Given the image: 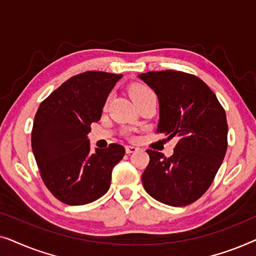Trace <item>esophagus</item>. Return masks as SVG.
Returning a JSON list of instances; mask_svg holds the SVG:
<instances>
[{"label": "esophagus", "instance_id": "34e87169", "mask_svg": "<svg viewBox=\"0 0 256 256\" xmlns=\"http://www.w3.org/2000/svg\"><path fill=\"white\" fill-rule=\"evenodd\" d=\"M138 150V146H126V152L127 154H132V152H136Z\"/></svg>", "mask_w": 256, "mask_h": 256}]
</instances>
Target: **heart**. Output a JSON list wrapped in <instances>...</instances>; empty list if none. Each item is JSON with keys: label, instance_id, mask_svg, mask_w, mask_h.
I'll list each match as a JSON object with an SVG mask.
<instances>
[{"label": "heart", "instance_id": "b5f03b06", "mask_svg": "<svg viewBox=\"0 0 256 256\" xmlns=\"http://www.w3.org/2000/svg\"><path fill=\"white\" fill-rule=\"evenodd\" d=\"M150 93H154V92L146 85H135L130 88V96L134 101H138V99L148 96Z\"/></svg>", "mask_w": 256, "mask_h": 256}]
</instances>
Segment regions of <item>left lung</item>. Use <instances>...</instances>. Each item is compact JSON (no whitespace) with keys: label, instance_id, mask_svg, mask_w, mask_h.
<instances>
[{"label":"left lung","instance_id":"8db88e82","mask_svg":"<svg viewBox=\"0 0 256 256\" xmlns=\"http://www.w3.org/2000/svg\"><path fill=\"white\" fill-rule=\"evenodd\" d=\"M158 98L157 132L177 138L174 155L146 150L144 190L163 204L186 206L212 184L227 150L226 113L216 94L198 76L172 71L138 76Z\"/></svg>","mask_w":256,"mask_h":256}]
</instances>
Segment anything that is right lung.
I'll return each instance as SVG.
<instances>
[{
    "mask_svg": "<svg viewBox=\"0 0 256 256\" xmlns=\"http://www.w3.org/2000/svg\"><path fill=\"white\" fill-rule=\"evenodd\" d=\"M122 74L87 71L54 90L34 116L31 146L44 184L68 205L92 202L110 186L124 148L112 143L90 152V124L100 120L108 94Z\"/></svg>",
    "mask_w": 256,
    "mask_h": 256,
    "instance_id": "1",
    "label": "right lung"
}]
</instances>
